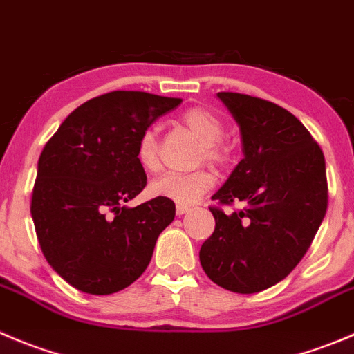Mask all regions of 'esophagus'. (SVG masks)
Here are the masks:
<instances>
[{"mask_svg":"<svg viewBox=\"0 0 354 354\" xmlns=\"http://www.w3.org/2000/svg\"><path fill=\"white\" fill-rule=\"evenodd\" d=\"M175 212H177V215H184L187 212H191V207H187V205H177Z\"/></svg>","mask_w":354,"mask_h":354,"instance_id":"obj_1","label":"esophagus"}]
</instances>
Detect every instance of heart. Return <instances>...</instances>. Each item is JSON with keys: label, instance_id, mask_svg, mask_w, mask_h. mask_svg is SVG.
Returning <instances> with one entry per match:
<instances>
[{"label": "heart", "instance_id": "obj_1", "mask_svg": "<svg viewBox=\"0 0 354 354\" xmlns=\"http://www.w3.org/2000/svg\"><path fill=\"white\" fill-rule=\"evenodd\" d=\"M183 123L203 142L201 158L212 163H221L225 160V147L221 142L224 124L217 114L205 107H193L184 113ZM136 156L144 170L156 171L160 168V147H158L154 130H146L139 137ZM214 174L205 168L187 171V174L168 171L149 184V194L179 205H191L207 194L214 187Z\"/></svg>", "mask_w": 354, "mask_h": 354}]
</instances>
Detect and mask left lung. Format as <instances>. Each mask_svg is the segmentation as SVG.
Returning <instances> with one entry per match:
<instances>
[{"mask_svg":"<svg viewBox=\"0 0 354 354\" xmlns=\"http://www.w3.org/2000/svg\"><path fill=\"white\" fill-rule=\"evenodd\" d=\"M217 97L240 127L243 160L212 198L247 207L233 214L210 208L215 231L201 245L200 262L218 287L255 294L287 278L308 252L326 212L325 158L283 107L243 93Z\"/></svg>","mask_w":354,"mask_h":354,"instance_id":"1","label":"left lung"}]
</instances>
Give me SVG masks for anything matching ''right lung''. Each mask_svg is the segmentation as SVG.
I'll use <instances>...</instances> for the list:
<instances>
[{
	"mask_svg": "<svg viewBox=\"0 0 354 354\" xmlns=\"http://www.w3.org/2000/svg\"><path fill=\"white\" fill-rule=\"evenodd\" d=\"M180 102L146 92L104 93L76 107L46 142L31 215L43 255L74 288L109 295L146 271L175 203L124 205L147 183L137 142Z\"/></svg>",
	"mask_w": 354,
	"mask_h": 354,
	"instance_id": "right-lung-1",
	"label": "right lung"
}]
</instances>
